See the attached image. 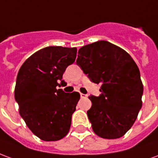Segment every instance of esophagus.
<instances>
[{"label": "esophagus", "mask_w": 158, "mask_h": 158, "mask_svg": "<svg viewBox=\"0 0 158 158\" xmlns=\"http://www.w3.org/2000/svg\"><path fill=\"white\" fill-rule=\"evenodd\" d=\"M80 96H81V98H86L87 97V95H85V94H83V93H80Z\"/></svg>", "instance_id": "1"}]
</instances>
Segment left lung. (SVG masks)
I'll return each mask as SVG.
<instances>
[{"instance_id":"1","label":"left lung","mask_w":158,"mask_h":158,"mask_svg":"<svg viewBox=\"0 0 158 158\" xmlns=\"http://www.w3.org/2000/svg\"><path fill=\"white\" fill-rule=\"evenodd\" d=\"M76 62L92 82L102 84L100 96H89L93 131L104 139L123 136L142 106L143 84L135 61L123 49L100 40L79 49Z\"/></svg>"}]
</instances>
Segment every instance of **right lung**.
Returning a JSON list of instances; mask_svg holds the SVG:
<instances>
[{
    "label": "right lung",
    "instance_id": "1",
    "mask_svg": "<svg viewBox=\"0 0 158 158\" xmlns=\"http://www.w3.org/2000/svg\"><path fill=\"white\" fill-rule=\"evenodd\" d=\"M76 56V47L48 46L30 56L19 69L14 91L19 114L42 140H59L70 129L80 95L65 93L56 86L65 83L62 74Z\"/></svg>",
    "mask_w": 158,
    "mask_h": 158
}]
</instances>
